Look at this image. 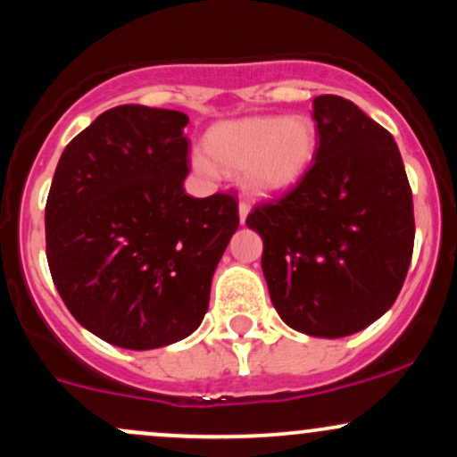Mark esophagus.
Wrapping results in <instances>:
<instances>
[{"instance_id": "1", "label": "esophagus", "mask_w": 457, "mask_h": 457, "mask_svg": "<svg viewBox=\"0 0 457 457\" xmlns=\"http://www.w3.org/2000/svg\"><path fill=\"white\" fill-rule=\"evenodd\" d=\"M246 214H249V204L246 202H240L238 204V217H240V223L246 221Z\"/></svg>"}]
</instances>
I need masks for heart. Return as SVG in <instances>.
<instances>
[{
    "mask_svg": "<svg viewBox=\"0 0 457 457\" xmlns=\"http://www.w3.org/2000/svg\"><path fill=\"white\" fill-rule=\"evenodd\" d=\"M318 130L307 115H253L214 127L206 137V159L197 167L225 174L243 171L245 188L258 197H277L295 188L312 167Z\"/></svg>",
    "mask_w": 457,
    "mask_h": 457,
    "instance_id": "obj_1",
    "label": "heart"
}]
</instances>
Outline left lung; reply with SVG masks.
<instances>
[{"label":"left lung","instance_id":"1","mask_svg":"<svg viewBox=\"0 0 457 457\" xmlns=\"http://www.w3.org/2000/svg\"><path fill=\"white\" fill-rule=\"evenodd\" d=\"M318 150L290 193L246 225L283 322L312 337L353 335L389 312L414 245L412 191L395 139L353 101L313 98Z\"/></svg>","mask_w":457,"mask_h":457}]
</instances>
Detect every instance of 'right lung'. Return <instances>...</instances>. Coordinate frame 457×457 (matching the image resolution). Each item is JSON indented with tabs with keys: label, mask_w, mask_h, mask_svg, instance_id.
<instances>
[{
	"label": "right lung",
	"mask_w": 457,
	"mask_h": 457,
	"mask_svg": "<svg viewBox=\"0 0 457 457\" xmlns=\"http://www.w3.org/2000/svg\"><path fill=\"white\" fill-rule=\"evenodd\" d=\"M187 122L171 109L120 104L55 167L45 208L51 277L77 322L120 348L188 337L238 229L234 195L185 193Z\"/></svg>",
	"instance_id": "obj_1"
}]
</instances>
